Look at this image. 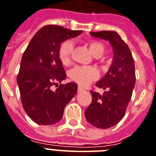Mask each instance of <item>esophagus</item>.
<instances>
[{
    "instance_id": "esophagus-1",
    "label": "esophagus",
    "mask_w": 156,
    "mask_h": 156,
    "mask_svg": "<svg viewBox=\"0 0 156 156\" xmlns=\"http://www.w3.org/2000/svg\"><path fill=\"white\" fill-rule=\"evenodd\" d=\"M83 88H82L81 87H78V92H83Z\"/></svg>"
}]
</instances>
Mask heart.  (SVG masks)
<instances>
[{"label":"heart","mask_w":156,"mask_h":156,"mask_svg":"<svg viewBox=\"0 0 156 156\" xmlns=\"http://www.w3.org/2000/svg\"><path fill=\"white\" fill-rule=\"evenodd\" d=\"M91 52L96 57H100L104 52V46L101 42L97 41H91L89 44ZM74 49L73 41H66L60 45L59 49V57L64 65L70 64L72 55ZM98 70L94 67L76 66L69 73V76L72 80L81 86H87L99 78Z\"/></svg>","instance_id":"1"}]
</instances>
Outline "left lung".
Returning a JSON list of instances; mask_svg holds the SVG:
<instances>
[{
	"label": "left lung",
	"instance_id": "1",
	"mask_svg": "<svg viewBox=\"0 0 156 156\" xmlns=\"http://www.w3.org/2000/svg\"><path fill=\"white\" fill-rule=\"evenodd\" d=\"M92 37L108 41L113 49V60L108 72L96 83L106 90L102 96L91 91L92 101L84 111L87 122L97 128L107 129L123 118L136 83L135 63L127 44L115 31L90 33Z\"/></svg>",
	"mask_w": 156,
	"mask_h": 156
}]
</instances>
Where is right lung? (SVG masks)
Returning <instances> with one entry per match:
<instances>
[{"instance_id":"right-lung-1","label":"right lung","mask_w":156,"mask_h":156,"mask_svg":"<svg viewBox=\"0 0 156 156\" xmlns=\"http://www.w3.org/2000/svg\"><path fill=\"white\" fill-rule=\"evenodd\" d=\"M80 30H69L58 25H46L29 42L23 54L16 77L22 106L27 115L41 125H52L62 119L64 109L77 92L76 83L51 87L67 75L59 57L60 44L75 37Z\"/></svg>"}]
</instances>
